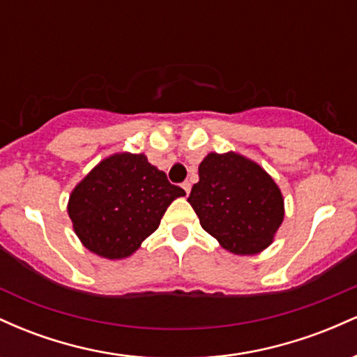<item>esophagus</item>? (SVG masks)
Masks as SVG:
<instances>
[{
    "mask_svg": "<svg viewBox=\"0 0 357 357\" xmlns=\"http://www.w3.org/2000/svg\"><path fill=\"white\" fill-rule=\"evenodd\" d=\"M183 190H184V192H186V195H190V191H191V183H190V181H184V183H183Z\"/></svg>",
    "mask_w": 357,
    "mask_h": 357,
    "instance_id": "obj_1",
    "label": "esophagus"
}]
</instances>
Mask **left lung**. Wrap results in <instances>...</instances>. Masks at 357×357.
I'll use <instances>...</instances> for the list:
<instances>
[{"label":"left lung","mask_w":357,"mask_h":357,"mask_svg":"<svg viewBox=\"0 0 357 357\" xmlns=\"http://www.w3.org/2000/svg\"><path fill=\"white\" fill-rule=\"evenodd\" d=\"M188 202L203 230L235 255H255L272 243L284 220V198L257 162L235 153H210Z\"/></svg>","instance_id":"obj_1"}]
</instances>
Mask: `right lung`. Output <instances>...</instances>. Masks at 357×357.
Returning a JSON list of instances; mask_svg holds the SVG:
<instances>
[{"instance_id": "obj_1", "label": "right lung", "mask_w": 357, "mask_h": 357, "mask_svg": "<svg viewBox=\"0 0 357 357\" xmlns=\"http://www.w3.org/2000/svg\"><path fill=\"white\" fill-rule=\"evenodd\" d=\"M184 195L144 154L121 153L104 159L77 184L68 216L85 248L119 260L132 255L158 230L167 206Z\"/></svg>"}]
</instances>
